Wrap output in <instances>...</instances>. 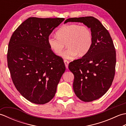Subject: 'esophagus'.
I'll return each mask as SVG.
<instances>
[{
	"mask_svg": "<svg viewBox=\"0 0 126 126\" xmlns=\"http://www.w3.org/2000/svg\"><path fill=\"white\" fill-rule=\"evenodd\" d=\"M64 62L65 67L66 69L68 68V64H69V61L67 60H64Z\"/></svg>",
	"mask_w": 126,
	"mask_h": 126,
	"instance_id": "1",
	"label": "esophagus"
}]
</instances>
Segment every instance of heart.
I'll return each instance as SVG.
<instances>
[{"mask_svg":"<svg viewBox=\"0 0 126 126\" xmlns=\"http://www.w3.org/2000/svg\"><path fill=\"white\" fill-rule=\"evenodd\" d=\"M93 36L90 28L76 24L65 25L57 32V36L50 35L47 38L50 49L56 55L63 50L65 44L67 49L61 54L66 59L74 58L76 55L82 57L89 51L92 47Z\"/></svg>","mask_w":126,"mask_h":126,"instance_id":"1","label":"heart"}]
</instances>
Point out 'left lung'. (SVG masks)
<instances>
[{
    "label": "left lung",
    "instance_id": "1",
    "mask_svg": "<svg viewBox=\"0 0 126 126\" xmlns=\"http://www.w3.org/2000/svg\"><path fill=\"white\" fill-rule=\"evenodd\" d=\"M68 22H80L90 28L92 47L86 55L69 64L74 75L73 89L77 97L84 102L100 98L110 87L115 76L116 51L108 30L93 17L71 18Z\"/></svg>",
    "mask_w": 126,
    "mask_h": 126
}]
</instances>
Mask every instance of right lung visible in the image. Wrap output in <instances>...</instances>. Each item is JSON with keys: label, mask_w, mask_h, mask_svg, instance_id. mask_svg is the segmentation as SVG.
I'll return each instance as SVG.
<instances>
[{"label": "right lung", "mask_w": 126, "mask_h": 126, "mask_svg": "<svg viewBox=\"0 0 126 126\" xmlns=\"http://www.w3.org/2000/svg\"><path fill=\"white\" fill-rule=\"evenodd\" d=\"M63 18L30 17L13 33L7 65L16 89L31 102L43 104L54 97L65 66L50 49L47 38Z\"/></svg>", "instance_id": "right-lung-1"}]
</instances>
